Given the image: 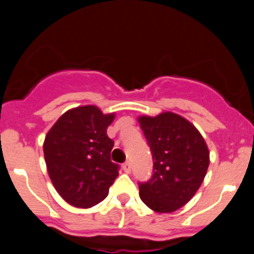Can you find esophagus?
<instances>
[{
	"mask_svg": "<svg viewBox=\"0 0 254 254\" xmlns=\"http://www.w3.org/2000/svg\"><path fill=\"white\" fill-rule=\"evenodd\" d=\"M122 168L126 173H129L131 172V163H129V161H126V163L123 164Z\"/></svg>",
	"mask_w": 254,
	"mask_h": 254,
	"instance_id": "esophagus-1",
	"label": "esophagus"
}]
</instances>
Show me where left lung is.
<instances>
[{
  "label": "left lung",
  "instance_id": "obj_1",
  "mask_svg": "<svg viewBox=\"0 0 254 254\" xmlns=\"http://www.w3.org/2000/svg\"><path fill=\"white\" fill-rule=\"evenodd\" d=\"M152 155V176L138 182L142 202L156 212H173L190 201L210 163L207 145L192 123L178 114L140 117Z\"/></svg>",
  "mask_w": 254,
  "mask_h": 254
}]
</instances>
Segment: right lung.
Instances as JSON below:
<instances>
[{
  "mask_svg": "<svg viewBox=\"0 0 254 254\" xmlns=\"http://www.w3.org/2000/svg\"><path fill=\"white\" fill-rule=\"evenodd\" d=\"M114 114L94 105L66 112L47 133L44 158L61 197L76 207H91L108 196L120 165L111 160L114 142L107 136Z\"/></svg>",
  "mask_w": 254,
  "mask_h": 254,
  "instance_id": "1",
  "label": "right lung"
}]
</instances>
